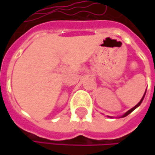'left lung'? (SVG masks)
Wrapping results in <instances>:
<instances>
[{"label": "left lung", "instance_id": "1", "mask_svg": "<svg viewBox=\"0 0 155 155\" xmlns=\"http://www.w3.org/2000/svg\"><path fill=\"white\" fill-rule=\"evenodd\" d=\"M145 92H146V91H145ZM145 92H144V95H145ZM144 95L143 96V98L141 99V101H140L139 102H138V103H137V105H136V106H135L134 108H131V109H129L128 111H127V112H126V113H125V114H124V115H123V116H122L121 117H127V116L128 114H130V113H131V112H132L133 110H135V109H136V108H137V107H139L140 104L142 103V101H143V98H144Z\"/></svg>", "mask_w": 155, "mask_h": 155}]
</instances>
